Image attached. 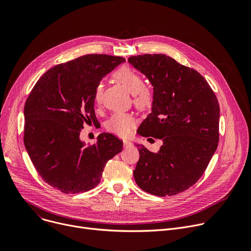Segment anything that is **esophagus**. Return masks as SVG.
<instances>
[{
  "mask_svg": "<svg viewBox=\"0 0 251 251\" xmlns=\"http://www.w3.org/2000/svg\"><path fill=\"white\" fill-rule=\"evenodd\" d=\"M124 147L125 148H128V147H131L132 146V143L129 142V141H126V140H124Z\"/></svg>",
  "mask_w": 251,
  "mask_h": 251,
  "instance_id": "1",
  "label": "esophagus"
}]
</instances>
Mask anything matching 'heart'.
<instances>
[{
	"instance_id": "heart-1",
	"label": "heart",
	"mask_w": 251,
	"mask_h": 251,
	"mask_svg": "<svg viewBox=\"0 0 251 251\" xmlns=\"http://www.w3.org/2000/svg\"><path fill=\"white\" fill-rule=\"evenodd\" d=\"M114 77L132 95H134V103L140 108H148L152 102V94L145 89V81L143 77L135 71L128 67L119 69ZM102 86L100 85L96 89L95 100H100ZM135 125L134 118L129 114H115L107 122V129L120 136H127L130 134Z\"/></svg>"
}]
</instances>
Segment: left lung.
<instances>
[{"instance_id": "left-lung-1", "label": "left lung", "mask_w": 251, "mask_h": 251, "mask_svg": "<svg viewBox=\"0 0 251 251\" xmlns=\"http://www.w3.org/2000/svg\"><path fill=\"white\" fill-rule=\"evenodd\" d=\"M128 63L153 88L151 113L137 131L162 140L157 152L136 145L135 182L153 196H175L201 178L217 149V99L200 73L169 55H132Z\"/></svg>"}]
</instances>
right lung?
I'll use <instances>...</instances> for the list:
<instances>
[{
	"mask_svg": "<svg viewBox=\"0 0 251 251\" xmlns=\"http://www.w3.org/2000/svg\"><path fill=\"white\" fill-rule=\"evenodd\" d=\"M126 62L108 54H86L54 66L37 81L25 108L24 143L42 178L64 193L88 191L104 166L123 151V142L103 132L87 146L83 124L97 122L95 94L100 80Z\"/></svg>",
	"mask_w": 251,
	"mask_h": 251,
	"instance_id": "obj_1",
	"label": "right lung"
}]
</instances>
